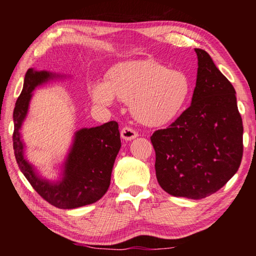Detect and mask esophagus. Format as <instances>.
Segmentation results:
<instances>
[{"mask_svg":"<svg viewBox=\"0 0 256 256\" xmlns=\"http://www.w3.org/2000/svg\"><path fill=\"white\" fill-rule=\"evenodd\" d=\"M120 136H122L124 140L130 141V140H133V138H136L138 136V132L132 128L124 126L122 128V131H120Z\"/></svg>","mask_w":256,"mask_h":256,"instance_id":"obj_1","label":"esophagus"}]
</instances>
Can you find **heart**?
Instances as JSON below:
<instances>
[{"mask_svg": "<svg viewBox=\"0 0 256 256\" xmlns=\"http://www.w3.org/2000/svg\"><path fill=\"white\" fill-rule=\"evenodd\" d=\"M192 92L188 76L170 70L154 60L118 63L107 73V80L90 86V94L99 105H110L115 98L130 104L138 122L160 126L183 112Z\"/></svg>", "mask_w": 256, "mask_h": 256, "instance_id": "heart-1", "label": "heart"}]
</instances>
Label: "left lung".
Returning <instances> with one entry per match:
<instances>
[{
  "label": "left lung",
  "instance_id": "obj_1",
  "mask_svg": "<svg viewBox=\"0 0 256 256\" xmlns=\"http://www.w3.org/2000/svg\"><path fill=\"white\" fill-rule=\"evenodd\" d=\"M196 53L192 104L150 136L159 185L172 196L192 200L222 188L240 168L244 148L235 89L206 50Z\"/></svg>",
  "mask_w": 256,
  "mask_h": 256
}]
</instances>
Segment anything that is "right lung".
<instances>
[{"mask_svg":"<svg viewBox=\"0 0 256 256\" xmlns=\"http://www.w3.org/2000/svg\"><path fill=\"white\" fill-rule=\"evenodd\" d=\"M52 76L48 72H37L32 68L26 73L24 89L14 110V156L20 170L45 201L58 209H74L97 202L107 192L112 166L120 149V130L118 122L110 120L100 126L78 131L66 160L63 180L58 184H50L40 178L24 158L19 130L27 114L34 86Z\"/></svg>","mask_w":256,"mask_h":256,"instance_id":"1","label":"right lung"}]
</instances>
